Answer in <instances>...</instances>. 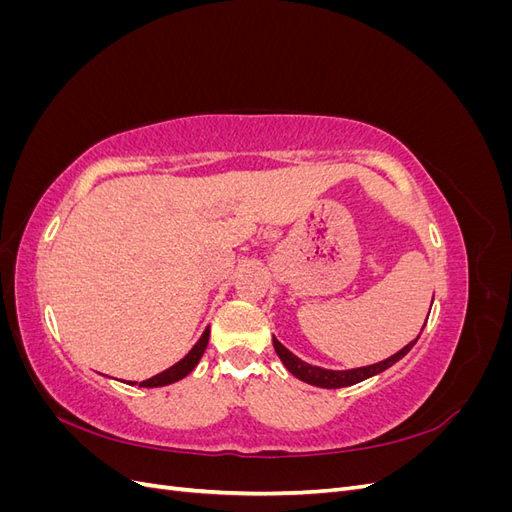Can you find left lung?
Masks as SVG:
<instances>
[{"label": "left lung", "instance_id": "left-lung-1", "mask_svg": "<svg viewBox=\"0 0 512 512\" xmlns=\"http://www.w3.org/2000/svg\"><path fill=\"white\" fill-rule=\"evenodd\" d=\"M416 339H414V342H410L408 346L401 348L399 352H395L393 356H389V359H384V361L374 363V365H367V367L344 369V371H335V369H324V367L309 365V363L301 361L299 356H294L288 348H284L280 342H277L275 337H273V348H275L277 356H280L282 363L286 365V369L290 371L294 378H299V380L312 384V386H320V389H342V386H352L356 382H363V380H367L371 376H376V374H380V371L395 365L399 359H404V356L416 344Z\"/></svg>", "mask_w": 512, "mask_h": 512}]
</instances>
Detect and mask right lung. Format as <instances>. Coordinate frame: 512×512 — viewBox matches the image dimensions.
<instances>
[{
  "label": "right lung",
  "instance_id": "add662e5",
  "mask_svg": "<svg viewBox=\"0 0 512 512\" xmlns=\"http://www.w3.org/2000/svg\"><path fill=\"white\" fill-rule=\"evenodd\" d=\"M207 344H209V327L205 329L203 335H200V339L194 344V348H192L188 354H185L179 363H175L173 367L164 369L162 374H158V376H153V378H149V380H143L138 386H143V389H153V386H166V384H173V382L185 378V376H188L190 371L198 365L200 356L205 354ZM130 384H136V382H130Z\"/></svg>",
  "mask_w": 512,
  "mask_h": 512
}]
</instances>
